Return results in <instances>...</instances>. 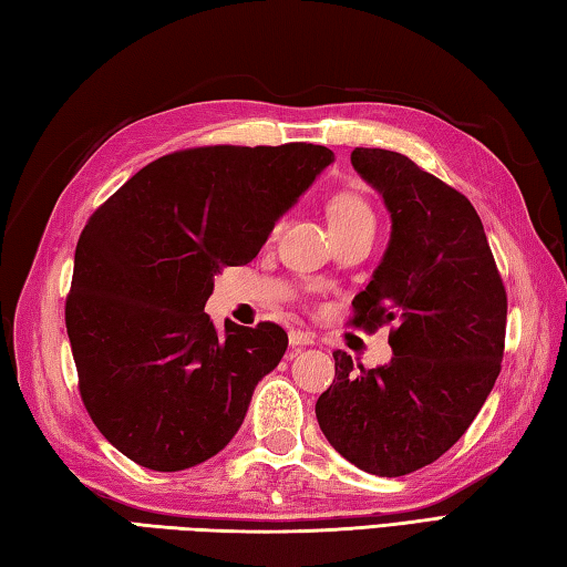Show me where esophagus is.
I'll list each match as a JSON object with an SVG mask.
<instances>
[{
	"label": "esophagus",
	"mask_w": 567,
	"mask_h": 567,
	"mask_svg": "<svg viewBox=\"0 0 567 567\" xmlns=\"http://www.w3.org/2000/svg\"><path fill=\"white\" fill-rule=\"evenodd\" d=\"M312 343H315V337L307 334V331H299V329H292V331H290V347H292V349L312 347Z\"/></svg>",
	"instance_id": "1"
}]
</instances>
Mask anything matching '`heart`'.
Listing matches in <instances>:
<instances>
[{"mask_svg": "<svg viewBox=\"0 0 567 567\" xmlns=\"http://www.w3.org/2000/svg\"><path fill=\"white\" fill-rule=\"evenodd\" d=\"M331 216V226H349V224H361V220H371L373 224V210L369 204L359 196H339L334 204L329 208Z\"/></svg>", "mask_w": 567, "mask_h": 567, "instance_id": "heart-1", "label": "heart"}]
</instances>
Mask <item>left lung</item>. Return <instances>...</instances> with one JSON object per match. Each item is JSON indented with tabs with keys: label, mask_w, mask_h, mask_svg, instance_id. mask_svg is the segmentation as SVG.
Segmentation results:
<instances>
[{
	"label": "left lung",
	"mask_w": 567,
	"mask_h": 567,
	"mask_svg": "<svg viewBox=\"0 0 567 567\" xmlns=\"http://www.w3.org/2000/svg\"><path fill=\"white\" fill-rule=\"evenodd\" d=\"M383 196L391 240L351 324H393L391 363L353 365L334 351V383L317 401L319 427L341 457L403 476L442 457L480 413L502 371L506 290L470 198L391 150L351 152Z\"/></svg>",
	"instance_id": "left-lung-1"
}]
</instances>
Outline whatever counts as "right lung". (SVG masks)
Masks as SVG:
<instances>
[{"instance_id":"right-lung-1","label":"right lung","mask_w":567,"mask_h":567,"mask_svg":"<svg viewBox=\"0 0 567 567\" xmlns=\"http://www.w3.org/2000/svg\"><path fill=\"white\" fill-rule=\"evenodd\" d=\"M331 162L307 142L172 152L87 220L65 329L87 415L125 457L182 472L236 435L287 334L272 321L218 334L204 312L214 275L250 262Z\"/></svg>"}]
</instances>
